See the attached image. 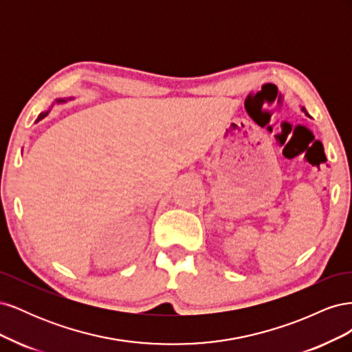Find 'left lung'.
<instances>
[{
    "label": "left lung",
    "instance_id": "obj_1",
    "mask_svg": "<svg viewBox=\"0 0 352 352\" xmlns=\"http://www.w3.org/2000/svg\"><path fill=\"white\" fill-rule=\"evenodd\" d=\"M302 111H305V109H302ZM305 114H307V111H305ZM308 116V114H307Z\"/></svg>",
    "mask_w": 352,
    "mask_h": 352
}]
</instances>
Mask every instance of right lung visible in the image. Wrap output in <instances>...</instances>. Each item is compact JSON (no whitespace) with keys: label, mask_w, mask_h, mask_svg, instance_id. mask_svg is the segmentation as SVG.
Wrapping results in <instances>:
<instances>
[{"label":"right lung","mask_w":352,"mask_h":352,"mask_svg":"<svg viewBox=\"0 0 352 352\" xmlns=\"http://www.w3.org/2000/svg\"><path fill=\"white\" fill-rule=\"evenodd\" d=\"M66 100H57V102H65ZM50 111V110H48ZM48 111H45V113H41L39 116H38V120L36 122H39V120H42V119H44V117L48 114Z\"/></svg>","instance_id":"1"}]
</instances>
